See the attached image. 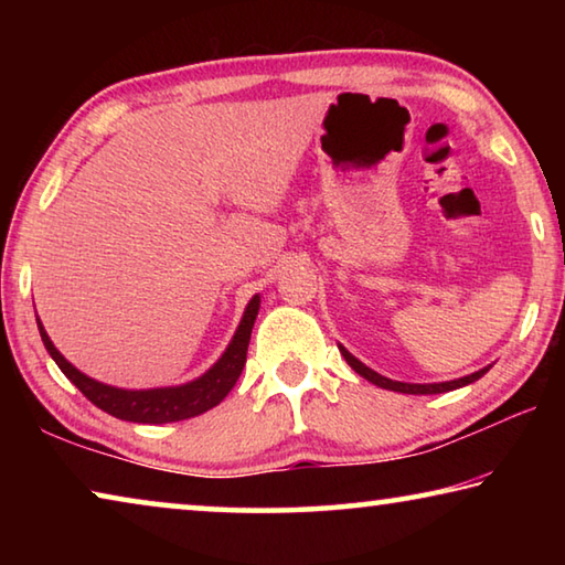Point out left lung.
<instances>
[{"label":"left lung","mask_w":565,"mask_h":565,"mask_svg":"<svg viewBox=\"0 0 565 565\" xmlns=\"http://www.w3.org/2000/svg\"><path fill=\"white\" fill-rule=\"evenodd\" d=\"M341 349V356L347 359V363L349 366L356 371L359 376H363L366 381H371V384H376V386H381V388H388V391H398V394H444V391H454V388H461V386H466V384H473V381H478L481 379L486 371H489L491 366H486V369H481V371H476V374H471V376H463V379H456V381H444V384H401V381H391V379H386V376H381V374H376V371H371L369 366H363V363L359 361V359H353L351 353L343 349V347H339Z\"/></svg>","instance_id":"left-lung-1"}]
</instances>
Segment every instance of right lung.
Masks as SVG:
<instances>
[{
	"instance_id": "1",
	"label": "right lung",
	"mask_w": 565,
	"mask_h": 565,
	"mask_svg": "<svg viewBox=\"0 0 565 565\" xmlns=\"http://www.w3.org/2000/svg\"><path fill=\"white\" fill-rule=\"evenodd\" d=\"M259 313V296H254L248 301L244 319L238 323L232 343L224 351V356L214 363V369H209L202 379L191 381L186 386L177 388H151V391H124L114 386H104L99 381L84 376L82 371H76L70 361H66L60 351L54 349V343L46 337V331L40 323V333L50 356L56 361V366L62 369V374L72 381V384L87 396L94 406L107 411V414L134 420V424H171V420H184L191 416L204 414V411L222 404L224 396L234 388V384L242 376L248 339H252V329Z\"/></svg>"
}]
</instances>
